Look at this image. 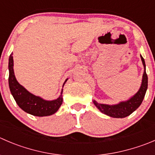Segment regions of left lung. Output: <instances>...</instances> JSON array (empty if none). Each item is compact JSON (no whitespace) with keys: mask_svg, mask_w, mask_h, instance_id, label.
<instances>
[{"mask_svg":"<svg viewBox=\"0 0 155 155\" xmlns=\"http://www.w3.org/2000/svg\"><path fill=\"white\" fill-rule=\"evenodd\" d=\"M141 59H142L145 70H144L143 76H142V85H141L139 91L127 101L120 102V104L116 105L98 104L95 101H94L93 102H94V105L97 107V109L101 112L106 114V115L110 116L111 117L124 118L130 115L132 113L134 112L140 106L144 97H145L147 88H148V76H147L146 71H145V60L142 56H141Z\"/></svg>","mask_w":155,"mask_h":155,"instance_id":"1","label":"left lung"}]
</instances>
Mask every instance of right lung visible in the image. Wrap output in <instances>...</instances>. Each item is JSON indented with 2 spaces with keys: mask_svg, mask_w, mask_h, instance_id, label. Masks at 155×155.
Returning a JSON list of instances; mask_svg holds the SVG:
<instances>
[{
  "mask_svg": "<svg viewBox=\"0 0 155 155\" xmlns=\"http://www.w3.org/2000/svg\"><path fill=\"white\" fill-rule=\"evenodd\" d=\"M12 54L13 53L10 55L9 58V87L18 106L25 112L37 117L50 116L56 113L62 104L63 90L61 95L54 101H45L28 92L16 81L13 71V59Z\"/></svg>",
  "mask_w": 155,
  "mask_h": 155,
  "instance_id": "obj_1",
  "label": "right lung"
}]
</instances>
